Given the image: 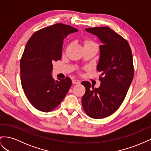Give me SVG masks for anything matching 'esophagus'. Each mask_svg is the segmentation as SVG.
Masks as SVG:
<instances>
[{
	"label": "esophagus",
	"mask_w": 151,
	"mask_h": 151,
	"mask_svg": "<svg viewBox=\"0 0 151 151\" xmlns=\"http://www.w3.org/2000/svg\"><path fill=\"white\" fill-rule=\"evenodd\" d=\"M80 83V81L77 80V79H73L72 80V84H79Z\"/></svg>",
	"instance_id": "esophagus-1"
}]
</instances>
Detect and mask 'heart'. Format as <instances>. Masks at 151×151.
<instances>
[{
	"mask_svg": "<svg viewBox=\"0 0 151 151\" xmlns=\"http://www.w3.org/2000/svg\"><path fill=\"white\" fill-rule=\"evenodd\" d=\"M94 45V43H93L92 42H91V41H88V40H86L84 42V46H88V45Z\"/></svg>",
	"mask_w": 151,
	"mask_h": 151,
	"instance_id": "b5f03b06",
	"label": "heart"
}]
</instances>
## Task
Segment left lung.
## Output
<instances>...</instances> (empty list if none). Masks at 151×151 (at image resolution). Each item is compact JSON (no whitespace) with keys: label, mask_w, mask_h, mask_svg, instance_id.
Instances as JSON below:
<instances>
[{"label":"left lung","mask_w":151,"mask_h":151,"mask_svg":"<svg viewBox=\"0 0 151 151\" xmlns=\"http://www.w3.org/2000/svg\"><path fill=\"white\" fill-rule=\"evenodd\" d=\"M85 30L99 38V59L97 70L101 73V84L94 88L83 81L86 93L82 98L84 110L95 119L111 115L120 106L134 77L133 58L127 41L108 27H96Z\"/></svg>","instance_id":"left-lung-1"}]
</instances>
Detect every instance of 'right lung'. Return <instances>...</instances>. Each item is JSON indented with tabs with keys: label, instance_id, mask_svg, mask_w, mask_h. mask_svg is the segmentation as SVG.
Segmentation results:
<instances>
[{
	"label": "right lung",
	"instance_id": "obj_1",
	"mask_svg": "<svg viewBox=\"0 0 151 151\" xmlns=\"http://www.w3.org/2000/svg\"><path fill=\"white\" fill-rule=\"evenodd\" d=\"M78 30L62 23L40 29L27 43L20 63L22 89L33 106L43 112L57 108L72 85L67 77L55 81L53 62L62 58L63 41Z\"/></svg>",
	"mask_w": 151,
	"mask_h": 151
}]
</instances>
